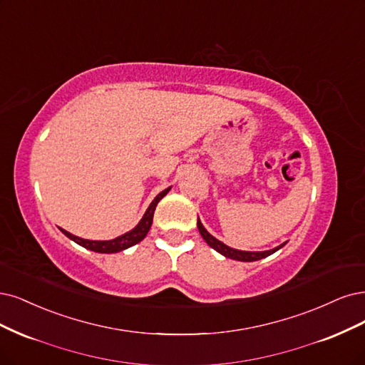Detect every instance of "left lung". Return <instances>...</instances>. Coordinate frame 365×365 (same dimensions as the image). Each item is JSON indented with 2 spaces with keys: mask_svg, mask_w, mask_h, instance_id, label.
Instances as JSON below:
<instances>
[{
  "mask_svg": "<svg viewBox=\"0 0 365 365\" xmlns=\"http://www.w3.org/2000/svg\"><path fill=\"white\" fill-rule=\"evenodd\" d=\"M197 230H199L200 235H202L204 240H205L212 249L217 250V252L222 254L223 257L231 258V259H237V261H246V262H249V261H258V259H261V258H266V257L272 255L273 252H276V250L281 249V247L285 245V243H284V245H281V246H278V247H274V249H272V250H266V252H245V250L231 249L230 246H226V245H223L222 242H219L217 238L212 237V235L204 228L202 223H200L199 219H197Z\"/></svg>",
  "mask_w": 365,
  "mask_h": 365,
  "instance_id": "1",
  "label": "left lung"
}]
</instances>
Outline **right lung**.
I'll use <instances>...</instances> for the list:
<instances>
[{
    "label": "right lung",
    "instance_id": "right-lung-1",
    "mask_svg": "<svg viewBox=\"0 0 365 365\" xmlns=\"http://www.w3.org/2000/svg\"><path fill=\"white\" fill-rule=\"evenodd\" d=\"M170 190V187L166 188V190H163L161 193L157 195V197L150 202L149 208L146 210L143 219L139 222V225L135 226V228L127 234H123L118 238H115V240H108V242H93V240H84V238H80V237H75L72 235L71 232L61 230V232L65 234L66 237H69L71 240H73L75 243H78L80 246L86 247V249H91L93 250V252H99V254H115V252H120V250L123 249H128L134 245H137L139 242H142L143 238L146 237L150 225H153V217H154V211H155V207L157 204L160 202V200L165 197L168 195V192Z\"/></svg>",
    "mask_w": 365,
    "mask_h": 365
}]
</instances>
